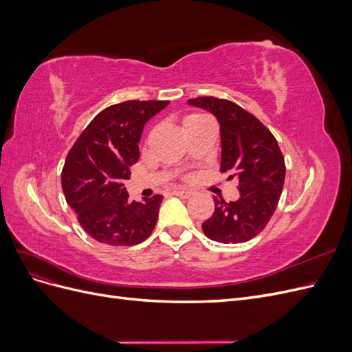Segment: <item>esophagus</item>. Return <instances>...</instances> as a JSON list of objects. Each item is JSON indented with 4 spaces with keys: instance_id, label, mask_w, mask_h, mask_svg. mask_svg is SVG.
Masks as SVG:
<instances>
[{
    "instance_id": "1",
    "label": "esophagus",
    "mask_w": 352,
    "mask_h": 352,
    "mask_svg": "<svg viewBox=\"0 0 352 352\" xmlns=\"http://www.w3.org/2000/svg\"><path fill=\"white\" fill-rule=\"evenodd\" d=\"M173 194L180 198H189L190 195H194L192 190H189V189H175Z\"/></svg>"
}]
</instances>
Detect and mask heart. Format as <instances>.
I'll list each match as a JSON object with an SVG mask.
<instances>
[{
  "mask_svg": "<svg viewBox=\"0 0 352 352\" xmlns=\"http://www.w3.org/2000/svg\"><path fill=\"white\" fill-rule=\"evenodd\" d=\"M201 117H206V116H201V114H189L186 119H185V124H188V123H190V122H194V120H198V119H201Z\"/></svg>",
  "mask_w": 352,
  "mask_h": 352,
  "instance_id": "heart-1",
  "label": "heart"
}]
</instances>
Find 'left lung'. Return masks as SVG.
<instances>
[{
	"instance_id": "left-lung-1",
	"label": "left lung",
	"mask_w": 352,
	"mask_h": 352,
	"mask_svg": "<svg viewBox=\"0 0 352 352\" xmlns=\"http://www.w3.org/2000/svg\"><path fill=\"white\" fill-rule=\"evenodd\" d=\"M189 105L216 116L220 124V170L238 177L239 199L214 197V212L202 223L206 236L221 243H242L257 236L270 221L285 182V160L276 138L257 117L238 104L199 97Z\"/></svg>"
}]
</instances>
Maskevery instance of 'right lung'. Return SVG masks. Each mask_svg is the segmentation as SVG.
Masks as SVG:
<instances>
[{
    "instance_id": "add662e5",
    "label": "right lung",
    "mask_w": 352,
    "mask_h": 352,
    "mask_svg": "<svg viewBox=\"0 0 352 352\" xmlns=\"http://www.w3.org/2000/svg\"><path fill=\"white\" fill-rule=\"evenodd\" d=\"M168 101H124L94 117L67 154L61 186L83 230L101 243L131 247L151 235L163 195L129 201L124 180L140 160L145 123Z\"/></svg>"
}]
</instances>
